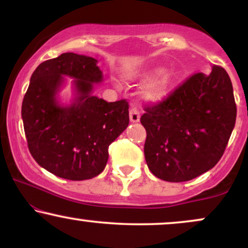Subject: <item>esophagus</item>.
<instances>
[{
    "instance_id": "34e87169",
    "label": "esophagus",
    "mask_w": 248,
    "mask_h": 248,
    "mask_svg": "<svg viewBox=\"0 0 248 248\" xmlns=\"http://www.w3.org/2000/svg\"><path fill=\"white\" fill-rule=\"evenodd\" d=\"M129 119L132 122H139L140 121V110L138 107L132 106L129 109Z\"/></svg>"
}]
</instances>
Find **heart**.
<instances>
[{
  "instance_id": "heart-1",
  "label": "heart",
  "mask_w": 248,
  "mask_h": 248,
  "mask_svg": "<svg viewBox=\"0 0 248 248\" xmlns=\"http://www.w3.org/2000/svg\"><path fill=\"white\" fill-rule=\"evenodd\" d=\"M163 69H154L148 71V72L143 73L142 78L144 79H152L155 77L160 76L163 73ZM172 82V75L171 73H164L158 78L154 79L152 82L147 85L143 88V95L144 98L148 100L152 101H158L161 99H163L164 96L168 94V91H169L170 86H171Z\"/></svg>"
}]
</instances>
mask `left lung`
Wrapping results in <instances>:
<instances>
[{"label":"left lung","instance_id":"left-lung-1","mask_svg":"<svg viewBox=\"0 0 248 248\" xmlns=\"http://www.w3.org/2000/svg\"><path fill=\"white\" fill-rule=\"evenodd\" d=\"M237 118L229 75L213 65L195 73L163 100L144 106V157L157 178L186 182L212 169L225 152Z\"/></svg>","mask_w":248,"mask_h":248}]
</instances>
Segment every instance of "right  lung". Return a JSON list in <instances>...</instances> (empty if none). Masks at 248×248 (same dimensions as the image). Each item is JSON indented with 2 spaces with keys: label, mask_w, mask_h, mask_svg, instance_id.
<instances>
[{
  "label": "right lung",
  "mask_w": 248,
  "mask_h": 248,
  "mask_svg": "<svg viewBox=\"0 0 248 248\" xmlns=\"http://www.w3.org/2000/svg\"><path fill=\"white\" fill-rule=\"evenodd\" d=\"M96 59L73 52L43 62L32 73L22 104L28 148L39 166L58 177L84 181L106 167L108 147L129 124L126 99L107 102L92 95L102 80ZM75 78L78 97L59 107L62 76Z\"/></svg>",
  "instance_id": "obj_1"
}]
</instances>
